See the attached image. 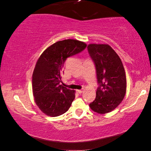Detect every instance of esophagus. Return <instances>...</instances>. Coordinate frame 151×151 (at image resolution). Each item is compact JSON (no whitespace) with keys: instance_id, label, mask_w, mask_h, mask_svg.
Returning <instances> with one entry per match:
<instances>
[{"instance_id":"esophagus-1","label":"esophagus","mask_w":151,"mask_h":151,"mask_svg":"<svg viewBox=\"0 0 151 151\" xmlns=\"http://www.w3.org/2000/svg\"><path fill=\"white\" fill-rule=\"evenodd\" d=\"M83 91H84V89H80V90H77V92H78V93H80V94H81V93H82V92H83Z\"/></svg>"}]
</instances>
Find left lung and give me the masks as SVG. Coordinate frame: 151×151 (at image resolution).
I'll return each mask as SVG.
<instances>
[{"instance_id":"obj_1","label":"left lung","mask_w":151,"mask_h":151,"mask_svg":"<svg viewBox=\"0 0 151 151\" xmlns=\"http://www.w3.org/2000/svg\"><path fill=\"white\" fill-rule=\"evenodd\" d=\"M90 57L94 62L99 86L94 101L89 104L100 114L112 111L121 103L126 92V77L120 58L107 44H89Z\"/></svg>"}]
</instances>
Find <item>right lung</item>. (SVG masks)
<instances>
[{
  "mask_svg": "<svg viewBox=\"0 0 151 151\" xmlns=\"http://www.w3.org/2000/svg\"><path fill=\"white\" fill-rule=\"evenodd\" d=\"M86 47L81 41L64 40L50 45L38 58L32 74V93L38 108L47 116H58L71 106L75 91L60 84L62 68L67 58Z\"/></svg>",
  "mask_w": 151,
  "mask_h": 151,
  "instance_id": "1",
  "label": "right lung"
}]
</instances>
